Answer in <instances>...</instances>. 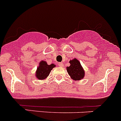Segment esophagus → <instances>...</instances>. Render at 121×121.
Segmentation results:
<instances>
[{
    "instance_id": "obj_1",
    "label": "esophagus",
    "mask_w": 121,
    "mask_h": 121,
    "mask_svg": "<svg viewBox=\"0 0 121 121\" xmlns=\"http://www.w3.org/2000/svg\"><path fill=\"white\" fill-rule=\"evenodd\" d=\"M58 65H59L60 67H63V63H58Z\"/></svg>"
}]
</instances>
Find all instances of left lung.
Returning <instances> with one entry per match:
<instances>
[{"label": "left lung", "mask_w": 121, "mask_h": 121, "mask_svg": "<svg viewBox=\"0 0 121 121\" xmlns=\"http://www.w3.org/2000/svg\"><path fill=\"white\" fill-rule=\"evenodd\" d=\"M69 63L70 65L67 67V71L70 75V77L74 81H78L83 78L85 75V71L80 62L76 58H74L69 61Z\"/></svg>", "instance_id": "1"}]
</instances>
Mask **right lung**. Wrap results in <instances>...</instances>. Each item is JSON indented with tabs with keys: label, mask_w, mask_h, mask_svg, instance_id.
Wrapping results in <instances>:
<instances>
[{
	"label": "right lung",
	"mask_w": 121,
	"mask_h": 121,
	"mask_svg": "<svg viewBox=\"0 0 121 121\" xmlns=\"http://www.w3.org/2000/svg\"><path fill=\"white\" fill-rule=\"evenodd\" d=\"M55 67V64H51L48 65L45 61H41L36 72V77L39 80H44L49 75L51 71Z\"/></svg>",
	"instance_id": "right-lung-1"
}]
</instances>
